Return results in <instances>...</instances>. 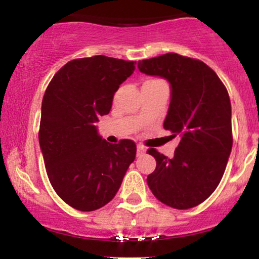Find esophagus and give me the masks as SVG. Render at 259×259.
<instances>
[{
	"label": "esophagus",
	"instance_id": "esophagus-1",
	"mask_svg": "<svg viewBox=\"0 0 259 259\" xmlns=\"http://www.w3.org/2000/svg\"><path fill=\"white\" fill-rule=\"evenodd\" d=\"M145 152H146V147H145L144 145L139 144L138 145V156H141V154H144Z\"/></svg>",
	"mask_w": 259,
	"mask_h": 259
}]
</instances>
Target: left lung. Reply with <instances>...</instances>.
Returning a JSON list of instances; mask_svg holds the SVG:
<instances>
[{
	"mask_svg": "<svg viewBox=\"0 0 259 259\" xmlns=\"http://www.w3.org/2000/svg\"><path fill=\"white\" fill-rule=\"evenodd\" d=\"M138 67L170 82L171 100L163 126L180 138L171 158L156 148L147 150L157 162L147 177L148 187L169 207H196L219 185L233 147L227 88L206 63L178 53L144 59Z\"/></svg>",
	"mask_w": 259,
	"mask_h": 259,
	"instance_id": "left-lung-1",
	"label": "left lung"
}]
</instances>
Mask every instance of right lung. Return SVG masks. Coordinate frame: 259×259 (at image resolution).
Masks as SVG:
<instances>
[{
  "label": "right lung",
  "mask_w": 259,
  "mask_h": 259,
  "mask_svg": "<svg viewBox=\"0 0 259 259\" xmlns=\"http://www.w3.org/2000/svg\"><path fill=\"white\" fill-rule=\"evenodd\" d=\"M135 64L102 55L73 59L45 91L38 142L46 173L56 194L75 209L91 212L112 201L135 159L133 140L112 145L94 125L111 111Z\"/></svg>",
  "instance_id": "obj_1"
}]
</instances>
